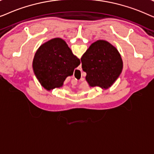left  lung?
<instances>
[{"instance_id":"1","label":"left lung","mask_w":154,"mask_h":154,"mask_svg":"<svg viewBox=\"0 0 154 154\" xmlns=\"http://www.w3.org/2000/svg\"><path fill=\"white\" fill-rule=\"evenodd\" d=\"M82 69L90 87L108 89L122 72L123 60L116 48L103 40L94 42L81 59Z\"/></svg>"}]
</instances>
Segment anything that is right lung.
<instances>
[{"label": "right lung", "mask_w": 154, "mask_h": 154, "mask_svg": "<svg viewBox=\"0 0 154 154\" xmlns=\"http://www.w3.org/2000/svg\"><path fill=\"white\" fill-rule=\"evenodd\" d=\"M80 63L66 42L56 38L40 46L33 58V69L41 85L50 90L62 87Z\"/></svg>", "instance_id": "1"}]
</instances>
